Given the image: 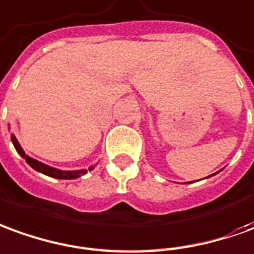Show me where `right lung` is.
<instances>
[{
  "mask_svg": "<svg viewBox=\"0 0 254 254\" xmlns=\"http://www.w3.org/2000/svg\"><path fill=\"white\" fill-rule=\"evenodd\" d=\"M10 139H12V144L15 146V149L17 150V153L20 155V156L23 157L24 160L27 162V163L30 164L31 167L34 169V170L40 171V173H43L45 176H48V177H54L58 178V180H74V178H78L84 176L87 170H73V171H64V170H59V169H54V167H51V166H47V164L41 163V162H38L36 159H33V157L27 156L26 153H24V150L22 149V146L20 144L17 142L16 137L12 134L10 135ZM94 169V166H91L88 170H92Z\"/></svg>",
  "mask_w": 254,
  "mask_h": 254,
  "instance_id": "add662e5",
  "label": "right lung"
}]
</instances>
